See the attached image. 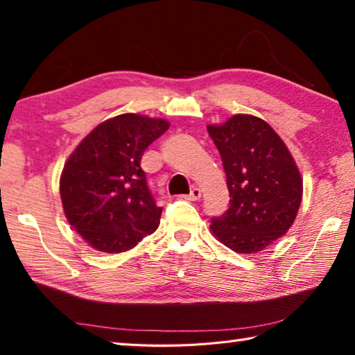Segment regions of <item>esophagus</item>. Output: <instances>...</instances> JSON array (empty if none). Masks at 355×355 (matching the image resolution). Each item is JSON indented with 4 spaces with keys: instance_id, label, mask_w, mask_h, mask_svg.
<instances>
[{
    "instance_id": "34e87169",
    "label": "esophagus",
    "mask_w": 355,
    "mask_h": 355,
    "mask_svg": "<svg viewBox=\"0 0 355 355\" xmlns=\"http://www.w3.org/2000/svg\"><path fill=\"white\" fill-rule=\"evenodd\" d=\"M200 197H202V191H200L198 188H194L191 191L189 198L192 200V202H197V200H200Z\"/></svg>"
}]
</instances>
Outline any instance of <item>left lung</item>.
<instances>
[{"mask_svg":"<svg viewBox=\"0 0 355 355\" xmlns=\"http://www.w3.org/2000/svg\"><path fill=\"white\" fill-rule=\"evenodd\" d=\"M227 173L230 208L211 231L236 253H259L284 236L298 214L302 177L284 141L266 121L234 114L209 124Z\"/></svg>","mask_w":355,"mask_h":355,"instance_id":"1","label":"left lung"}]
</instances>
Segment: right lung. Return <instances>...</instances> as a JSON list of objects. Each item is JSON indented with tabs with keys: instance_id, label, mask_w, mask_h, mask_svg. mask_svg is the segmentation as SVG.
Here are the masks:
<instances>
[{
	"instance_id": "add662e5",
	"label": "right lung",
	"mask_w": 355,
	"mask_h": 355,
	"mask_svg": "<svg viewBox=\"0 0 355 355\" xmlns=\"http://www.w3.org/2000/svg\"><path fill=\"white\" fill-rule=\"evenodd\" d=\"M169 121L124 113L96 125L63 166L60 198L68 223L102 253L133 248L158 228L141 157Z\"/></svg>"
}]
</instances>
